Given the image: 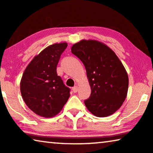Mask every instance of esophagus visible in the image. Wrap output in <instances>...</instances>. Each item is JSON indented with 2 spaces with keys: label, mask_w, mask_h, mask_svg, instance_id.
Here are the masks:
<instances>
[{
  "label": "esophagus",
  "mask_w": 153,
  "mask_h": 153,
  "mask_svg": "<svg viewBox=\"0 0 153 153\" xmlns=\"http://www.w3.org/2000/svg\"><path fill=\"white\" fill-rule=\"evenodd\" d=\"M73 91L74 92V93H76V92H77V91H78V87H77V86H76V87H73Z\"/></svg>",
  "instance_id": "obj_1"
}]
</instances>
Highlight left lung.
I'll return each mask as SVG.
<instances>
[{"label": "left lung", "mask_w": 153, "mask_h": 153, "mask_svg": "<svg viewBox=\"0 0 153 153\" xmlns=\"http://www.w3.org/2000/svg\"><path fill=\"white\" fill-rule=\"evenodd\" d=\"M71 52L82 62L91 89L85 104L98 117L113 114L126 100L129 79L115 53L96 40L82 39L74 44Z\"/></svg>", "instance_id": "1"}]
</instances>
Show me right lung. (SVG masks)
I'll use <instances>...</instances> for the list:
<instances>
[{
  "label": "right lung",
  "instance_id": "add662e5",
  "mask_svg": "<svg viewBox=\"0 0 153 153\" xmlns=\"http://www.w3.org/2000/svg\"><path fill=\"white\" fill-rule=\"evenodd\" d=\"M67 43H55L34 56L24 71L20 82L21 94L27 107L36 114L51 118L59 114L70 96L57 74L60 56Z\"/></svg>",
  "mask_w": 153,
  "mask_h": 153
}]
</instances>
